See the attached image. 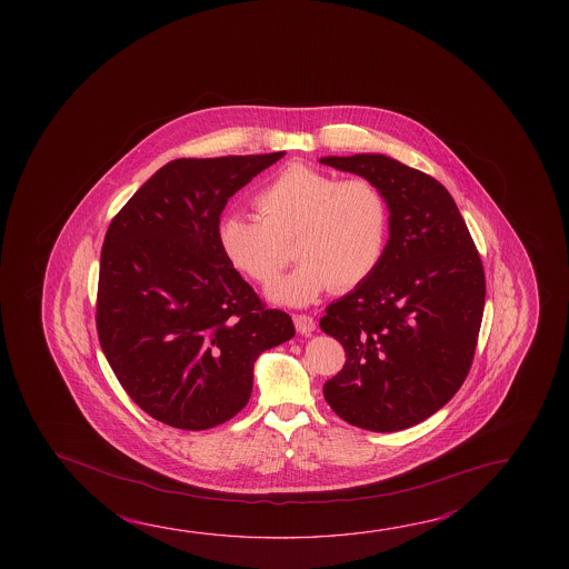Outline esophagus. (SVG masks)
I'll use <instances>...</instances> for the list:
<instances>
[{
  "label": "esophagus",
  "instance_id": "34e87169",
  "mask_svg": "<svg viewBox=\"0 0 569 569\" xmlns=\"http://www.w3.org/2000/svg\"><path fill=\"white\" fill-rule=\"evenodd\" d=\"M293 323H296V329H298V333H301V336H311L316 331L313 317L296 316L293 317Z\"/></svg>",
  "mask_w": 569,
  "mask_h": 569
}]
</instances>
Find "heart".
<instances>
[{
	"label": "heart",
	"instance_id": "heart-1",
	"mask_svg": "<svg viewBox=\"0 0 569 569\" xmlns=\"http://www.w3.org/2000/svg\"><path fill=\"white\" fill-rule=\"evenodd\" d=\"M253 206L260 218L228 212L216 240L233 270L266 286L288 261L293 240L299 266L276 281L268 296L283 306H308L327 289L359 286L381 261L387 204L365 178L337 180L316 168L291 164L271 178Z\"/></svg>",
	"mask_w": 569,
	"mask_h": 569
}]
</instances>
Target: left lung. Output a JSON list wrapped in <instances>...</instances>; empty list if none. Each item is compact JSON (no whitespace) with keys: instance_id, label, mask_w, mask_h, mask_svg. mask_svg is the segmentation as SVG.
I'll list each match as a JSON object with an SVG mask.
<instances>
[{"instance_id":"obj_1","label":"left lung","mask_w":569,"mask_h":569,"mask_svg":"<svg viewBox=\"0 0 569 569\" xmlns=\"http://www.w3.org/2000/svg\"><path fill=\"white\" fill-rule=\"evenodd\" d=\"M319 162L373 182L389 208L381 261L319 321L347 355L323 385L326 401L359 429H409L442 409L470 371L485 313L482 261L435 178L375 152Z\"/></svg>"}]
</instances>
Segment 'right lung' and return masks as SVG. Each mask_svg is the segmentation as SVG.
Listing matches in <instances>:
<instances>
[{
    "mask_svg": "<svg viewBox=\"0 0 569 569\" xmlns=\"http://www.w3.org/2000/svg\"><path fill=\"white\" fill-rule=\"evenodd\" d=\"M283 154L172 160L107 230L99 341L122 389L168 427L232 419L250 401L256 359L296 336L291 317L263 308L216 240L228 198Z\"/></svg>",
    "mask_w": 569,
    "mask_h": 569,
    "instance_id": "obj_1",
    "label": "right lung"
}]
</instances>
